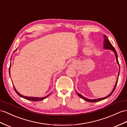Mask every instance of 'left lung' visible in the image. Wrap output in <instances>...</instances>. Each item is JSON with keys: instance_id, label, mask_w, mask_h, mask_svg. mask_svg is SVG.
Masks as SVG:
<instances>
[{"instance_id": "left-lung-1", "label": "left lung", "mask_w": 127, "mask_h": 127, "mask_svg": "<svg viewBox=\"0 0 127 127\" xmlns=\"http://www.w3.org/2000/svg\"><path fill=\"white\" fill-rule=\"evenodd\" d=\"M104 37H105V39H104V48H105V49H110L112 50L114 53H115V56H116V61H117V63H118V64H119V61H118V54H117V53L115 49V48H114V47L112 45V44H111V43H110V41H109V40L108 39V38H107V37L105 35H104ZM119 67H120V65H119ZM119 73L120 72H119L118 73V76H119ZM118 80H117L116 82V84H115V85L114 86V89L112 91V92H111V93L110 94V95H109L108 96H107L105 97H102V98H100V99H87L86 98V97H84L83 96H82L81 95H80V94L78 93H77V95H78L79 96H80V97H82V98L84 99V100H85L86 101H89V102H97V101H101L102 100H103V99H106L107 97H109L110 95H112V93H113V92L114 91V90L116 88V86L117 85V84H118Z\"/></svg>"}]
</instances>
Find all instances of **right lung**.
Wrapping results in <instances>:
<instances>
[{"label":"right lung","mask_w":127,"mask_h":127,"mask_svg":"<svg viewBox=\"0 0 127 127\" xmlns=\"http://www.w3.org/2000/svg\"><path fill=\"white\" fill-rule=\"evenodd\" d=\"M17 50V49H16L15 51H16ZM9 68H10V66H9ZM9 76H10V71H9ZM14 87V90H15V92L17 93V95H19L20 96H21V97H23V98H24V99H27V100H31V101H41V100H43L44 99H45V98H46L47 97H48V96H49V95H47V96H45V97H28V96H24V95H20V93H19L17 90H16V89H15V87H14V86H13Z\"/></svg>","instance_id":"add662e5"}]
</instances>
